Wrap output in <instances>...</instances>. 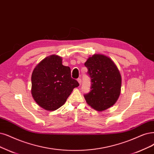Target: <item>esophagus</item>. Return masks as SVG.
I'll return each mask as SVG.
<instances>
[{
	"label": "esophagus",
	"mask_w": 154,
	"mask_h": 154,
	"mask_svg": "<svg viewBox=\"0 0 154 154\" xmlns=\"http://www.w3.org/2000/svg\"><path fill=\"white\" fill-rule=\"evenodd\" d=\"M77 81H78V82L79 83V84L81 85V83H82V80H81V78H79V79H77Z\"/></svg>",
	"instance_id": "34e87169"
}]
</instances>
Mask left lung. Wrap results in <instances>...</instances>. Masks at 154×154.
Instances as JSON below:
<instances>
[{"label": "left lung", "mask_w": 154, "mask_h": 154, "mask_svg": "<svg viewBox=\"0 0 154 154\" xmlns=\"http://www.w3.org/2000/svg\"><path fill=\"white\" fill-rule=\"evenodd\" d=\"M84 65L91 81L90 92L84 95L87 103L99 112L109 109L121 94L122 78L117 66L110 58L101 54L89 57Z\"/></svg>", "instance_id": "1"}]
</instances>
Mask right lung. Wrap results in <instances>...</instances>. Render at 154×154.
I'll return each instance as SVG.
<instances>
[{
	"mask_svg": "<svg viewBox=\"0 0 154 154\" xmlns=\"http://www.w3.org/2000/svg\"><path fill=\"white\" fill-rule=\"evenodd\" d=\"M79 86L71 77L70 67L63 65L62 58L56 54L42 60L32 74V95L38 106L48 111L59 109Z\"/></svg>",
	"mask_w": 154,
	"mask_h": 154,
	"instance_id": "1",
	"label": "right lung"
}]
</instances>
